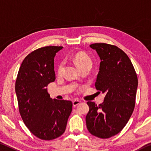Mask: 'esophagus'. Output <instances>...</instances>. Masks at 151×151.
I'll return each instance as SVG.
<instances>
[{
	"label": "esophagus",
	"instance_id": "34e87169",
	"mask_svg": "<svg viewBox=\"0 0 151 151\" xmlns=\"http://www.w3.org/2000/svg\"><path fill=\"white\" fill-rule=\"evenodd\" d=\"M80 103H81V101H79V100H78V99H75L73 101V105L74 106L78 105L79 104H80Z\"/></svg>",
	"mask_w": 151,
	"mask_h": 151
}]
</instances>
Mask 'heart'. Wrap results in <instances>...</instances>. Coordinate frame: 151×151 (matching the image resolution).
Listing matches in <instances>:
<instances>
[{"instance_id": "b5f03b06", "label": "heart", "mask_w": 151, "mask_h": 151, "mask_svg": "<svg viewBox=\"0 0 151 151\" xmlns=\"http://www.w3.org/2000/svg\"><path fill=\"white\" fill-rule=\"evenodd\" d=\"M73 61L76 63L77 66L82 70L86 68H91L92 65V60L88 55L83 52H78L76 53L73 56ZM64 63L60 62L57 66V73L60 75L61 74L63 69Z\"/></svg>"}]
</instances>
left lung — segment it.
<instances>
[{
  "mask_svg": "<svg viewBox=\"0 0 151 151\" xmlns=\"http://www.w3.org/2000/svg\"><path fill=\"white\" fill-rule=\"evenodd\" d=\"M101 59L95 87L105 93L103 103L88 101L86 117L89 132L100 138H109L122 130L133 113L138 78L130 59L117 46L105 43L90 45Z\"/></svg>",
  "mask_w": 151,
  "mask_h": 151,
  "instance_id": "obj_1",
  "label": "left lung"
}]
</instances>
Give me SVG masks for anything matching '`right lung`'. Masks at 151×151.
<instances>
[{
  "mask_svg": "<svg viewBox=\"0 0 151 151\" xmlns=\"http://www.w3.org/2000/svg\"><path fill=\"white\" fill-rule=\"evenodd\" d=\"M63 46L36 49L23 61L15 82L19 113L29 130L42 140H53L65 131L72 102L52 99L48 84L55 80L54 57Z\"/></svg>",
  "mask_w": 151,
  "mask_h": 151,
  "instance_id": "1",
  "label": "right lung"
}]
</instances>
